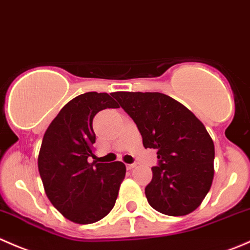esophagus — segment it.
Masks as SVG:
<instances>
[{
	"label": "esophagus",
	"instance_id": "34e87169",
	"mask_svg": "<svg viewBox=\"0 0 250 250\" xmlns=\"http://www.w3.org/2000/svg\"><path fill=\"white\" fill-rule=\"evenodd\" d=\"M136 167V164H127L126 165V167H127L128 170H131V169H133V167Z\"/></svg>",
	"mask_w": 250,
	"mask_h": 250
}]
</instances>
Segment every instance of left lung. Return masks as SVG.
<instances>
[{"mask_svg":"<svg viewBox=\"0 0 250 250\" xmlns=\"http://www.w3.org/2000/svg\"><path fill=\"white\" fill-rule=\"evenodd\" d=\"M132 118L143 147L157 149L158 167L145 189L149 206L182 216L196 210L214 179V142L203 123L184 104L159 92H114Z\"/></svg>","mask_w":250,"mask_h":250,"instance_id":"1","label":"left lung"}]
</instances>
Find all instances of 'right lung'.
Masks as SVG:
<instances>
[{
    "mask_svg": "<svg viewBox=\"0 0 250 250\" xmlns=\"http://www.w3.org/2000/svg\"><path fill=\"white\" fill-rule=\"evenodd\" d=\"M107 108H119L108 93H83L62 108L42 140L38 164L46 196L75 224H93L109 214L125 179L124 163L90 162L92 120Z\"/></svg>",
    "mask_w": 250,
    "mask_h": 250,
    "instance_id": "add662e5",
    "label": "right lung"
}]
</instances>
